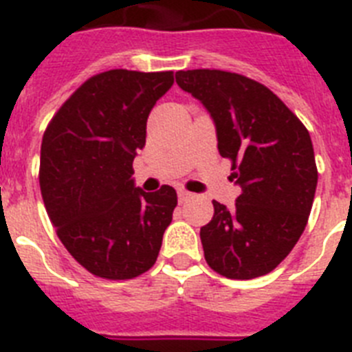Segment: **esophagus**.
<instances>
[{"mask_svg":"<svg viewBox=\"0 0 352 352\" xmlns=\"http://www.w3.org/2000/svg\"><path fill=\"white\" fill-rule=\"evenodd\" d=\"M193 195L190 192H186V190H178V201L182 202H186V201H190V199H192Z\"/></svg>","mask_w":352,"mask_h":352,"instance_id":"esophagus-1","label":"esophagus"}]
</instances>
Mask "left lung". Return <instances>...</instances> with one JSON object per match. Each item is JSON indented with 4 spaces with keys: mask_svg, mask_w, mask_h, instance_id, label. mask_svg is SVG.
I'll return each mask as SVG.
<instances>
[{
    "mask_svg": "<svg viewBox=\"0 0 352 352\" xmlns=\"http://www.w3.org/2000/svg\"><path fill=\"white\" fill-rule=\"evenodd\" d=\"M179 89L208 109L218 151L232 160L235 206L212 201L201 228L208 265L228 279L265 276L300 239L318 185L311 136L265 85L220 69L176 73Z\"/></svg>",
    "mask_w": 352,
    "mask_h": 352,
    "instance_id": "left-lung-1",
    "label": "left lung"
}]
</instances>
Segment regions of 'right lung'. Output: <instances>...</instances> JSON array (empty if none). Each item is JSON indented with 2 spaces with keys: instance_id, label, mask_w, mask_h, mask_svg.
<instances>
[{
  "instance_id": "add662e5",
  "label": "right lung",
  "mask_w": 352,
  "mask_h": 352,
  "mask_svg": "<svg viewBox=\"0 0 352 352\" xmlns=\"http://www.w3.org/2000/svg\"><path fill=\"white\" fill-rule=\"evenodd\" d=\"M173 71L111 69L87 80L41 141L40 188L60 243L94 276L132 279L151 269L178 204L164 185L146 193L132 162Z\"/></svg>"
}]
</instances>
